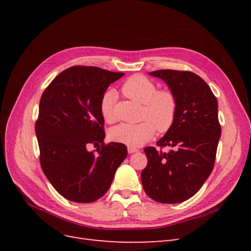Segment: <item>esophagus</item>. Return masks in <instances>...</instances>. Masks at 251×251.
Listing matches in <instances>:
<instances>
[{
	"instance_id": "34e87169",
	"label": "esophagus",
	"mask_w": 251,
	"mask_h": 251,
	"mask_svg": "<svg viewBox=\"0 0 251 251\" xmlns=\"http://www.w3.org/2000/svg\"><path fill=\"white\" fill-rule=\"evenodd\" d=\"M139 150L138 149H136V148H132V147H128L127 148V151H128V154H133V153H136V151H138Z\"/></svg>"
}]
</instances>
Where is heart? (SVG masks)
<instances>
[{
    "mask_svg": "<svg viewBox=\"0 0 251 251\" xmlns=\"http://www.w3.org/2000/svg\"><path fill=\"white\" fill-rule=\"evenodd\" d=\"M120 91L126 97L142 103L143 121L136 125L120 124L113 126L109 132L112 141L138 148L154 137L156 128L159 133H165L173 126L177 116L178 102L172 91L157 90L156 83L141 74L128 77ZM115 100L116 94L113 91H108L101 97L100 110L105 123L115 120Z\"/></svg>",
    "mask_w": 251,
    "mask_h": 251,
    "instance_id": "1",
    "label": "heart"
}]
</instances>
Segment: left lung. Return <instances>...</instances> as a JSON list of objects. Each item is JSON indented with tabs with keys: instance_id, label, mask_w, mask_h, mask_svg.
Wrapping results in <instances>:
<instances>
[{
	"instance_id": "1",
	"label": "left lung",
	"mask_w": 251,
	"mask_h": 251,
	"mask_svg": "<svg viewBox=\"0 0 251 251\" xmlns=\"http://www.w3.org/2000/svg\"><path fill=\"white\" fill-rule=\"evenodd\" d=\"M151 76L168 83L177 98L176 120L154 147L144 149L147 168L141 172L144 192L160 203H180L193 197L212 172L221 126L218 100L209 86L191 71L157 70Z\"/></svg>"
}]
</instances>
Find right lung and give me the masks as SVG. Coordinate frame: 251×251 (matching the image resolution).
Returning <instances> with one entry per match:
<instances>
[{"instance_id": "right-lung-1", "label": "right lung", "mask_w": 251, "mask_h": 251, "mask_svg": "<svg viewBox=\"0 0 251 251\" xmlns=\"http://www.w3.org/2000/svg\"><path fill=\"white\" fill-rule=\"evenodd\" d=\"M124 73L98 67L73 66L45 89L35 133L45 176L64 198L90 203L107 193L126 155L123 143L105 144L100 103L105 90ZM102 146L98 154L89 144Z\"/></svg>"}]
</instances>
